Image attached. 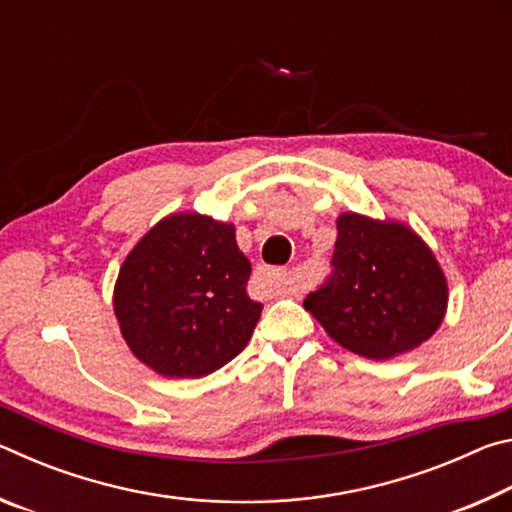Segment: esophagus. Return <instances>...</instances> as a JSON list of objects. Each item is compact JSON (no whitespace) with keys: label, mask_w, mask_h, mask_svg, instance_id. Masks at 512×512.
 Listing matches in <instances>:
<instances>
[{"label":"esophagus","mask_w":512,"mask_h":512,"mask_svg":"<svg viewBox=\"0 0 512 512\" xmlns=\"http://www.w3.org/2000/svg\"><path fill=\"white\" fill-rule=\"evenodd\" d=\"M266 277L271 282H275L277 287H280V291H291L289 289V277H287V271H284V268H271V271H266Z\"/></svg>","instance_id":"obj_1"}]
</instances>
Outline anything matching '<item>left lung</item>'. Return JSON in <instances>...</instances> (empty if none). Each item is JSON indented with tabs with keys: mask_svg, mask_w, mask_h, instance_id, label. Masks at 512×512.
I'll return each instance as SVG.
<instances>
[{
	"mask_svg": "<svg viewBox=\"0 0 512 512\" xmlns=\"http://www.w3.org/2000/svg\"><path fill=\"white\" fill-rule=\"evenodd\" d=\"M334 273L305 309L341 348L388 361L420 348L443 325V266L411 225L343 212L336 219Z\"/></svg>",
	"mask_w": 512,
	"mask_h": 512,
	"instance_id": "left-lung-1",
	"label": "left lung"
}]
</instances>
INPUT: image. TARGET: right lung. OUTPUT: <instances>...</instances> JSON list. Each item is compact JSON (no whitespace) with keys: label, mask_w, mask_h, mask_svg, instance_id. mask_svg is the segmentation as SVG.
Returning <instances> with one entry per match:
<instances>
[{"label":"right lung","mask_w":512,"mask_h":512,"mask_svg":"<svg viewBox=\"0 0 512 512\" xmlns=\"http://www.w3.org/2000/svg\"><path fill=\"white\" fill-rule=\"evenodd\" d=\"M235 225L198 212L164 216L119 268L112 309L137 361L169 379H198L246 348L262 305Z\"/></svg>","instance_id":"add662e5"}]
</instances>
